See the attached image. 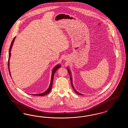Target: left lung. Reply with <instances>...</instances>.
Masks as SVG:
<instances>
[{"label": "left lung", "instance_id": "1", "mask_svg": "<svg viewBox=\"0 0 128 128\" xmlns=\"http://www.w3.org/2000/svg\"><path fill=\"white\" fill-rule=\"evenodd\" d=\"M67 70H68V72L69 75H70V82H71V84H72V87L73 88L74 91H75V92L76 94H79V95H82V94H80V93H79L77 91L75 90V89L74 88V87H73V84H72V76H71L70 72V70L68 69V68H67Z\"/></svg>", "mask_w": 128, "mask_h": 128}]
</instances>
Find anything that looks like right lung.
<instances>
[{"instance_id":"add662e5","label":"right lung","mask_w":128,"mask_h":128,"mask_svg":"<svg viewBox=\"0 0 128 128\" xmlns=\"http://www.w3.org/2000/svg\"><path fill=\"white\" fill-rule=\"evenodd\" d=\"M15 37L14 38V39H13L12 40V42L11 43V44H10V48L9 49V54H8V71H9V73L10 74V77H11V74H10V56H11V53H10V52H11V50L12 48V46H13V43L14 42V40H15ZM61 67V65L60 64H58V65H56V67L53 68V70H52V76H51V82H50V85L49 86L48 88V90L46 92H44L42 93V94H31V95H33V96H45L47 94H48L49 92H50L51 91V90L52 89V85H53V78H54V74L56 72V70L60 67Z\"/></svg>"}]
</instances>
